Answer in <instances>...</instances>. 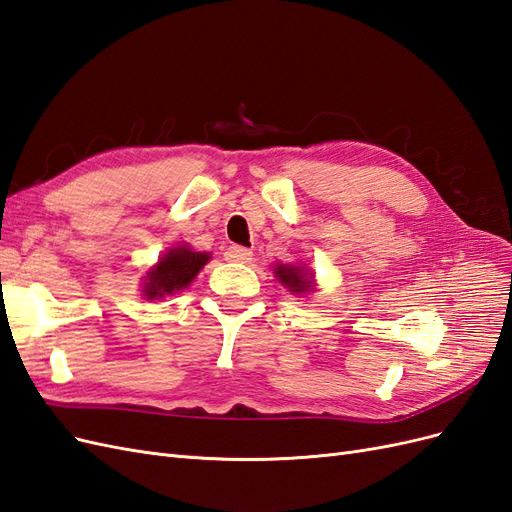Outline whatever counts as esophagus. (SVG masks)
Here are the masks:
<instances>
[{"label":"esophagus","instance_id":"34e87169","mask_svg":"<svg viewBox=\"0 0 512 512\" xmlns=\"http://www.w3.org/2000/svg\"><path fill=\"white\" fill-rule=\"evenodd\" d=\"M224 258L228 262H250L252 260V250H247V247H241V245H230L228 250L224 252Z\"/></svg>","mask_w":512,"mask_h":512}]
</instances>
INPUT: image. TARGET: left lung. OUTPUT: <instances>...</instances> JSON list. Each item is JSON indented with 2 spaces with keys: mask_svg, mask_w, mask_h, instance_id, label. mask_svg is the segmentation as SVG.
Segmentation results:
<instances>
[{
  "mask_svg": "<svg viewBox=\"0 0 512 512\" xmlns=\"http://www.w3.org/2000/svg\"><path fill=\"white\" fill-rule=\"evenodd\" d=\"M273 273L292 294L309 292L314 286L312 271H307L305 267H299V265H277Z\"/></svg>",
  "mask_w": 512,
  "mask_h": 512,
  "instance_id": "8db88e82",
  "label": "left lung"
}]
</instances>
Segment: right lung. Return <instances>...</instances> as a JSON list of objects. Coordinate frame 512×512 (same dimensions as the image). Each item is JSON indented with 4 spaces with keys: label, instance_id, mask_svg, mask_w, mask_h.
Listing matches in <instances>:
<instances>
[{
    "label": "right lung",
    "instance_id": "add662e5",
    "mask_svg": "<svg viewBox=\"0 0 512 512\" xmlns=\"http://www.w3.org/2000/svg\"><path fill=\"white\" fill-rule=\"evenodd\" d=\"M211 254L194 252L190 245H177L166 250L158 265L147 271L143 294L147 299H162L192 284L198 271L209 262Z\"/></svg>",
    "mask_w": 512,
    "mask_h": 512
}]
</instances>
